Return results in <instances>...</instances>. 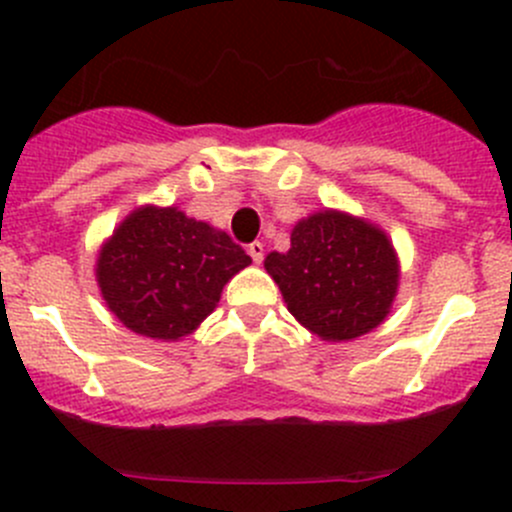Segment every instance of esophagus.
<instances>
[{
  "label": "esophagus",
  "instance_id": "esophagus-1",
  "mask_svg": "<svg viewBox=\"0 0 512 512\" xmlns=\"http://www.w3.org/2000/svg\"><path fill=\"white\" fill-rule=\"evenodd\" d=\"M247 252H250L252 262H255V265H260L262 257H265V245H262V242H252V245H247Z\"/></svg>",
  "mask_w": 512,
  "mask_h": 512
}]
</instances>
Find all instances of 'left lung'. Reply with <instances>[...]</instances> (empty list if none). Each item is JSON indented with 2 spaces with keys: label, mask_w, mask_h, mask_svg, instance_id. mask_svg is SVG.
<instances>
[{
  "label": "left lung",
  "mask_w": 512,
  "mask_h": 512,
  "mask_svg": "<svg viewBox=\"0 0 512 512\" xmlns=\"http://www.w3.org/2000/svg\"><path fill=\"white\" fill-rule=\"evenodd\" d=\"M289 242L265 257V270L302 327L324 342H352L389 317L399 255L379 225L324 208L299 220Z\"/></svg>",
  "instance_id": "left-lung-1"
}]
</instances>
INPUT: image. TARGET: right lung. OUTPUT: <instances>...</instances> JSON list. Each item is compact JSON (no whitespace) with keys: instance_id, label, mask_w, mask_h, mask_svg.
<instances>
[{"instance_id":"obj_1","label":"right lung","mask_w":512,"mask_h":512,"mask_svg":"<svg viewBox=\"0 0 512 512\" xmlns=\"http://www.w3.org/2000/svg\"><path fill=\"white\" fill-rule=\"evenodd\" d=\"M250 262L218 227L173 205H141L98 250L96 282L123 327L178 342L213 314L223 287Z\"/></svg>"}]
</instances>
